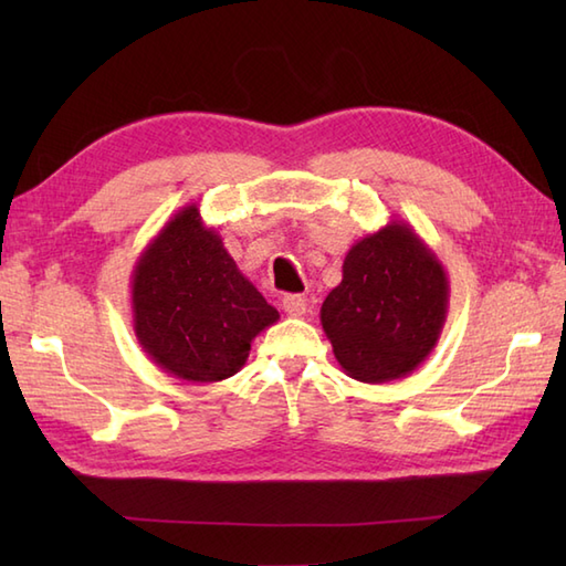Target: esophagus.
Listing matches in <instances>:
<instances>
[{
    "label": "esophagus",
    "instance_id": "esophagus-1",
    "mask_svg": "<svg viewBox=\"0 0 566 566\" xmlns=\"http://www.w3.org/2000/svg\"><path fill=\"white\" fill-rule=\"evenodd\" d=\"M282 308L286 311L290 316H304L306 314V298L298 296V294H290L282 298Z\"/></svg>",
    "mask_w": 566,
    "mask_h": 566
}]
</instances>
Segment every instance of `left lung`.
Listing matches in <instances>:
<instances>
[{"label":"left lung","instance_id":"left-lung-1","mask_svg":"<svg viewBox=\"0 0 566 566\" xmlns=\"http://www.w3.org/2000/svg\"><path fill=\"white\" fill-rule=\"evenodd\" d=\"M448 308L450 282L436 252L413 226L389 221L347 250L321 326L347 377L384 384L426 363Z\"/></svg>","mask_w":566,"mask_h":566}]
</instances>
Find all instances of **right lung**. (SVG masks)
<instances>
[{"label": "right lung", "mask_w": 566, "mask_h": 566, "mask_svg": "<svg viewBox=\"0 0 566 566\" xmlns=\"http://www.w3.org/2000/svg\"><path fill=\"white\" fill-rule=\"evenodd\" d=\"M130 311L143 353L191 384L233 377L255 335L280 318L201 221L197 203L179 209L140 252Z\"/></svg>", "instance_id": "obj_1"}]
</instances>
